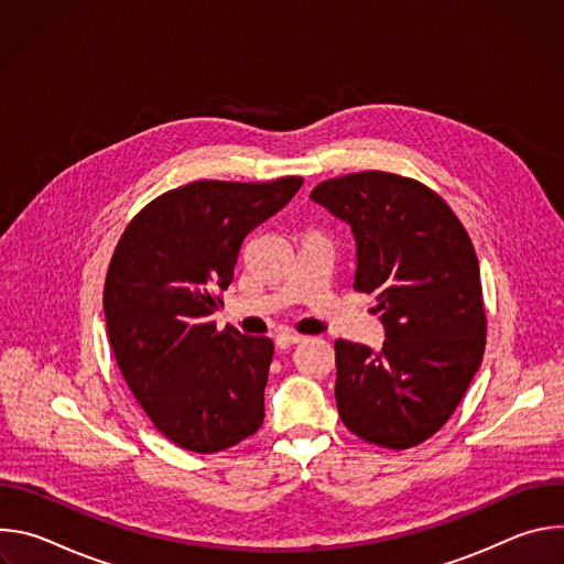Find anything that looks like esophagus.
Returning a JSON list of instances; mask_svg holds the SVG:
<instances>
[{"instance_id": "34e87169", "label": "esophagus", "mask_w": 564, "mask_h": 564, "mask_svg": "<svg viewBox=\"0 0 564 564\" xmlns=\"http://www.w3.org/2000/svg\"><path fill=\"white\" fill-rule=\"evenodd\" d=\"M299 341H303V337H301V335H294V333H279V335H276V346H279V348H290V346H294V344H299Z\"/></svg>"}]
</instances>
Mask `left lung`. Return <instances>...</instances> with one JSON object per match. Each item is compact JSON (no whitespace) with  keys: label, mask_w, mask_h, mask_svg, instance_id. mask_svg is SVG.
I'll return each instance as SVG.
<instances>
[{"label":"left lung","mask_w":564,"mask_h":564,"mask_svg":"<svg viewBox=\"0 0 564 564\" xmlns=\"http://www.w3.org/2000/svg\"><path fill=\"white\" fill-rule=\"evenodd\" d=\"M310 198L357 240L355 290L377 294L379 352L335 341L339 417L381 448L426 442L455 413L487 346V312L470 238L440 194L388 172L318 183Z\"/></svg>","instance_id":"8db88e82"}]
</instances>
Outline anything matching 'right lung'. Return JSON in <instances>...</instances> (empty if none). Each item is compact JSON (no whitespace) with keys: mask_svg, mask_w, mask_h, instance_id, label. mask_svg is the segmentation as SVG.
Masks as SVG:
<instances>
[{"mask_svg":"<svg viewBox=\"0 0 564 564\" xmlns=\"http://www.w3.org/2000/svg\"><path fill=\"white\" fill-rule=\"evenodd\" d=\"M301 176L196 181L144 205L105 281L107 335L142 411L181 448L218 453L254 435L274 355L268 337L216 328L243 238L285 207Z\"/></svg>","mask_w":564,"mask_h":564,"instance_id":"obj_1","label":"right lung"}]
</instances>
